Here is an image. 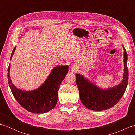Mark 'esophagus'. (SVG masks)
I'll return each instance as SVG.
<instances>
[{"mask_svg":"<svg viewBox=\"0 0 135 135\" xmlns=\"http://www.w3.org/2000/svg\"><path fill=\"white\" fill-rule=\"evenodd\" d=\"M77 68H78V67H77V65H75V64H74V65L71 66V69H72L73 71L76 70L77 69Z\"/></svg>","mask_w":135,"mask_h":135,"instance_id":"obj_1","label":"esophagus"}]
</instances>
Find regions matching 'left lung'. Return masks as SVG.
Listing matches in <instances>:
<instances>
[{
  "label": "left lung",
  "instance_id": "1",
  "mask_svg": "<svg viewBox=\"0 0 135 135\" xmlns=\"http://www.w3.org/2000/svg\"><path fill=\"white\" fill-rule=\"evenodd\" d=\"M124 48V70L123 79L115 86L102 89L79 74H76V84L82 104L88 108L94 111H103L115 105L125 93L128 82L127 67L128 54Z\"/></svg>",
  "mask_w": 135,
  "mask_h": 135
}]
</instances>
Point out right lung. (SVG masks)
<instances>
[{"label": "right lung", "instance_id": "1", "mask_svg": "<svg viewBox=\"0 0 135 135\" xmlns=\"http://www.w3.org/2000/svg\"><path fill=\"white\" fill-rule=\"evenodd\" d=\"M16 47L11 53L10 60ZM10 64L8 68V82L14 97L25 110L36 114L47 113L56 105L58 90L62 81L68 72V65L54 67L44 84L35 90L25 91L16 88L10 76Z\"/></svg>", "mask_w": 135, "mask_h": 135}]
</instances>
